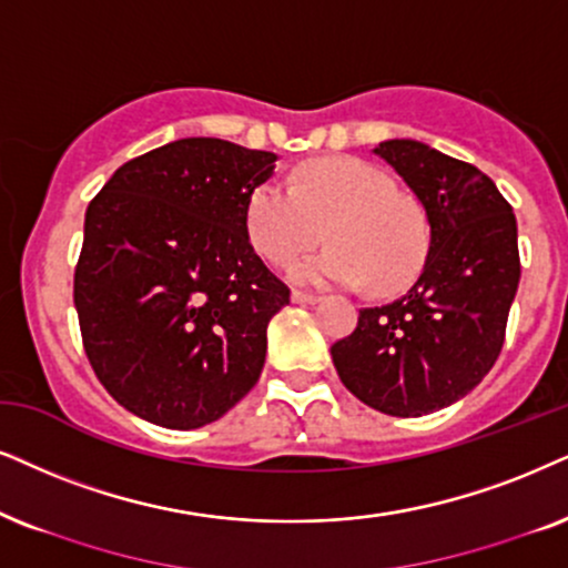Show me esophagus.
<instances>
[{
	"label": "esophagus",
	"instance_id": "esophagus-1",
	"mask_svg": "<svg viewBox=\"0 0 568 568\" xmlns=\"http://www.w3.org/2000/svg\"><path fill=\"white\" fill-rule=\"evenodd\" d=\"M291 298L296 301V304H314V301H320L317 293H312V291H298V288L291 293Z\"/></svg>",
	"mask_w": 568,
	"mask_h": 568
}]
</instances>
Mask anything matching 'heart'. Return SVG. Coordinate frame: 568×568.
<instances>
[{"mask_svg":"<svg viewBox=\"0 0 568 568\" xmlns=\"http://www.w3.org/2000/svg\"><path fill=\"white\" fill-rule=\"evenodd\" d=\"M246 233L264 260L285 267L320 246L333 248L298 262L304 283L364 285L398 293L414 283L429 248L427 214L377 164L325 156L296 168L291 189L264 181L246 199Z\"/></svg>","mask_w":568,"mask_h":568,"instance_id":"heart-1","label":"heart"}]
</instances>
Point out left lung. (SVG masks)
I'll list each match as a JSON object with an SVG mask.
<instances>
[{"label":"left lung","mask_w":568,"mask_h":568,"mask_svg":"<svg viewBox=\"0 0 568 568\" xmlns=\"http://www.w3.org/2000/svg\"><path fill=\"white\" fill-rule=\"evenodd\" d=\"M375 152L425 204L429 251L412 288L362 308L354 333L329 351L358 400L390 416H422L466 396L504 348L521 275L516 217L475 164L404 139Z\"/></svg>","instance_id":"8db88e82"}]
</instances>
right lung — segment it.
<instances>
[{
    "label": "right lung",
    "mask_w": 568,
    "mask_h": 568,
    "mask_svg": "<svg viewBox=\"0 0 568 568\" xmlns=\"http://www.w3.org/2000/svg\"><path fill=\"white\" fill-rule=\"evenodd\" d=\"M277 156L181 139L135 156L85 210L73 301L106 393L152 425L196 429L260 379L270 320L291 301L246 233Z\"/></svg>",
    "instance_id": "obj_1"
}]
</instances>
